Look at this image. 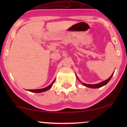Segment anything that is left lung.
I'll return each instance as SVG.
<instances>
[{"label": "left lung", "mask_w": 127, "mask_h": 127, "mask_svg": "<svg viewBox=\"0 0 127 127\" xmlns=\"http://www.w3.org/2000/svg\"><path fill=\"white\" fill-rule=\"evenodd\" d=\"M113 73H114V72H113ZM113 73L112 74V76H111L108 79L106 80L102 81V82H101V83H98V84H85V83H82V84L83 85V86L88 87H90V88H96L101 87L105 86V85L107 83H108L109 81H110L111 78L112 77V76H113ZM77 79H78V78H77Z\"/></svg>", "instance_id": "left-lung-1"}]
</instances>
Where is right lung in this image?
Instances as JSON below:
<instances>
[{"label":"right lung","mask_w":127,"mask_h":127,"mask_svg":"<svg viewBox=\"0 0 127 127\" xmlns=\"http://www.w3.org/2000/svg\"><path fill=\"white\" fill-rule=\"evenodd\" d=\"M55 81V80L53 81V82L51 83V84L50 85V86H48V87H47L46 88H41V89H37V90H28L29 91H31V92H33V93H42V92H44V91H46L47 90H49L50 88L52 86H53V83H54Z\"/></svg>","instance_id":"obj_1"}]
</instances>
